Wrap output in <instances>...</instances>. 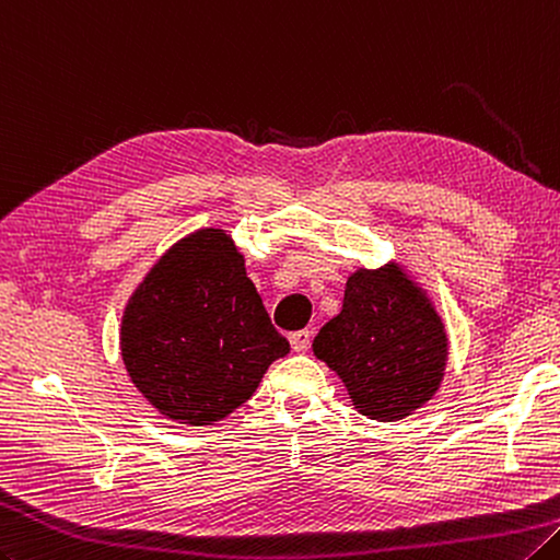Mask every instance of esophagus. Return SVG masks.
I'll use <instances>...</instances> for the list:
<instances>
[{"label":"esophagus","instance_id":"esophagus-1","mask_svg":"<svg viewBox=\"0 0 560 560\" xmlns=\"http://www.w3.org/2000/svg\"><path fill=\"white\" fill-rule=\"evenodd\" d=\"M289 342H291V347H293V352H305V349L311 347V332H308V330L291 332Z\"/></svg>","mask_w":560,"mask_h":560}]
</instances>
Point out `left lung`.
<instances>
[{
    "instance_id": "1",
    "label": "left lung",
    "mask_w": 560,
    "mask_h": 560,
    "mask_svg": "<svg viewBox=\"0 0 560 560\" xmlns=\"http://www.w3.org/2000/svg\"><path fill=\"white\" fill-rule=\"evenodd\" d=\"M313 354L342 378L361 415L396 422L440 390L448 339L427 293L390 261L347 279L342 311L317 332Z\"/></svg>"
}]
</instances>
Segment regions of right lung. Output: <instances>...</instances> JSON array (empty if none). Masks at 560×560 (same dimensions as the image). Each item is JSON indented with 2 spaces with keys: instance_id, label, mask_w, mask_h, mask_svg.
I'll list each match as a JSON object with an SVG mask.
<instances>
[{
  "instance_id": "obj_1",
  "label": "right lung",
  "mask_w": 560,
  "mask_h": 560,
  "mask_svg": "<svg viewBox=\"0 0 560 560\" xmlns=\"http://www.w3.org/2000/svg\"><path fill=\"white\" fill-rule=\"evenodd\" d=\"M289 349L221 228L196 230L164 252L120 320L130 381L160 415L191 427L228 418Z\"/></svg>"
}]
</instances>
